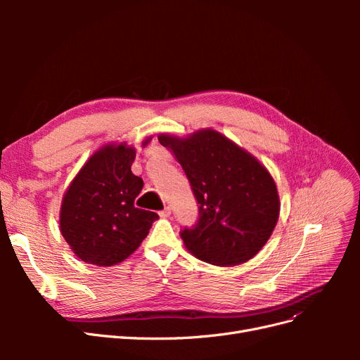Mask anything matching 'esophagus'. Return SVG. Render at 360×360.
<instances>
[{"instance_id": "obj_1", "label": "esophagus", "mask_w": 360, "mask_h": 360, "mask_svg": "<svg viewBox=\"0 0 360 360\" xmlns=\"http://www.w3.org/2000/svg\"><path fill=\"white\" fill-rule=\"evenodd\" d=\"M169 214H171V207H165V209L159 212L160 217H169Z\"/></svg>"}]
</instances>
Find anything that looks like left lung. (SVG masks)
<instances>
[{"mask_svg": "<svg viewBox=\"0 0 360 360\" xmlns=\"http://www.w3.org/2000/svg\"><path fill=\"white\" fill-rule=\"evenodd\" d=\"M158 138L179 160L200 204L197 224L180 233L189 252L213 266H237L255 257L281 209L266 167L213 129Z\"/></svg>", "mask_w": 360, "mask_h": 360, "instance_id": "left-lung-1", "label": "left lung"}]
</instances>
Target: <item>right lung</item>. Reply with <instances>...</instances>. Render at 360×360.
I'll return each mask as SVG.
<instances>
[{"mask_svg": "<svg viewBox=\"0 0 360 360\" xmlns=\"http://www.w3.org/2000/svg\"><path fill=\"white\" fill-rule=\"evenodd\" d=\"M134 160V147L103 146L85 162L64 193L60 230L85 263L105 267L122 263L159 219L158 213L135 207L144 181L130 169Z\"/></svg>", "mask_w": 360, "mask_h": 360, "instance_id": "right-lung-1", "label": "right lung"}]
</instances>
